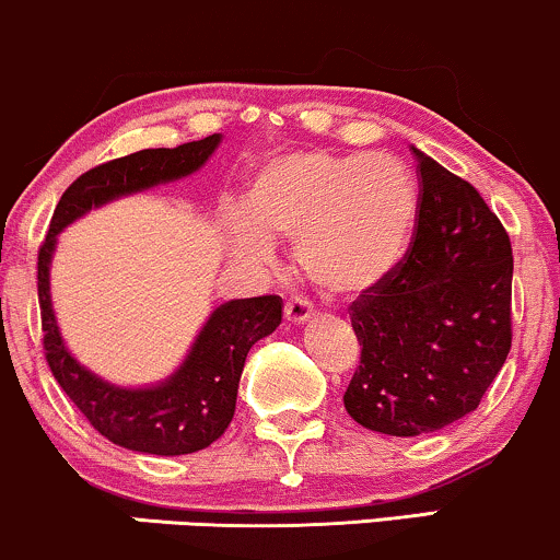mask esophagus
Masks as SVG:
<instances>
[{"label": "esophagus", "instance_id": "34e87169", "mask_svg": "<svg viewBox=\"0 0 560 560\" xmlns=\"http://www.w3.org/2000/svg\"><path fill=\"white\" fill-rule=\"evenodd\" d=\"M312 312H314V306L306 299H301V295H291L285 303V319L291 324L308 322L312 319Z\"/></svg>", "mask_w": 560, "mask_h": 560}]
</instances>
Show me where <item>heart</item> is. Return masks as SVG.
Returning <instances> with one entry per match:
<instances>
[{"mask_svg": "<svg viewBox=\"0 0 560 560\" xmlns=\"http://www.w3.org/2000/svg\"><path fill=\"white\" fill-rule=\"evenodd\" d=\"M416 210L412 178L392 158L291 153L259 171L228 241L252 265L275 259L272 238L295 241V261L322 293L358 299L397 267Z\"/></svg>", "mask_w": 560, "mask_h": 560, "instance_id": "b5f03b06", "label": "heart"}]
</instances>
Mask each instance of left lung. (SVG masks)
<instances>
[{"instance_id":"obj_1","label":"left lung","mask_w":560,"mask_h":560,"mask_svg":"<svg viewBox=\"0 0 560 560\" xmlns=\"http://www.w3.org/2000/svg\"><path fill=\"white\" fill-rule=\"evenodd\" d=\"M418 225L389 278L350 306L361 365L345 410L386 436H420L480 405L512 350L514 257L472 184L412 148Z\"/></svg>"}]
</instances>
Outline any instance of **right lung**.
<instances>
[{"mask_svg": "<svg viewBox=\"0 0 560 560\" xmlns=\"http://www.w3.org/2000/svg\"><path fill=\"white\" fill-rule=\"evenodd\" d=\"M220 140L223 135H210L178 148L140 150L90 168L61 195L38 252V303L48 369L101 436L132 452L178 457L223 436L236 412L248 350L280 327L282 299L259 295L220 303L174 374L150 386H116L80 365L61 340L48 280L51 259L59 233L69 223L114 199L195 174L210 161Z\"/></svg>", "mask_w": 560, "mask_h": 560, "instance_id": "right-lung-1", "label": "right lung"}]
</instances>
